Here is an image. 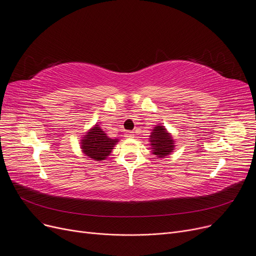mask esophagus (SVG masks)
Listing matches in <instances>:
<instances>
[{
	"mask_svg": "<svg viewBox=\"0 0 256 256\" xmlns=\"http://www.w3.org/2000/svg\"><path fill=\"white\" fill-rule=\"evenodd\" d=\"M126 138H132L134 137V132H126Z\"/></svg>",
	"mask_w": 256,
	"mask_h": 256,
	"instance_id": "1",
	"label": "esophagus"
}]
</instances>
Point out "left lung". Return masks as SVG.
<instances>
[{
	"label": "left lung",
	"instance_id": "left-lung-1",
	"mask_svg": "<svg viewBox=\"0 0 256 256\" xmlns=\"http://www.w3.org/2000/svg\"><path fill=\"white\" fill-rule=\"evenodd\" d=\"M152 152L158 158H165L174 150V140L163 126H156L150 136Z\"/></svg>",
	"mask_w": 256,
	"mask_h": 256
}]
</instances>
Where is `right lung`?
Wrapping results in <instances>:
<instances>
[{
    "label": "right lung",
    "instance_id": "obj_1",
    "mask_svg": "<svg viewBox=\"0 0 256 256\" xmlns=\"http://www.w3.org/2000/svg\"><path fill=\"white\" fill-rule=\"evenodd\" d=\"M117 142L118 139L108 137L102 128L98 124H96L80 140V148L89 158L94 160L96 162H102L108 156H110Z\"/></svg>",
    "mask_w": 256,
    "mask_h": 256
}]
</instances>
